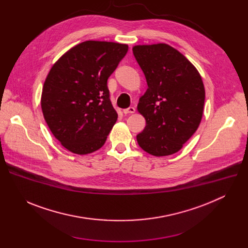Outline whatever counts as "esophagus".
Instances as JSON below:
<instances>
[{"mask_svg":"<svg viewBox=\"0 0 248 248\" xmlns=\"http://www.w3.org/2000/svg\"><path fill=\"white\" fill-rule=\"evenodd\" d=\"M123 112H124V115L133 114V113L135 112V108H134V107H129V108H127V109H124Z\"/></svg>","mask_w":248,"mask_h":248,"instance_id":"1","label":"esophagus"}]
</instances>
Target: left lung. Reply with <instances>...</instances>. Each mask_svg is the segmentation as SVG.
Wrapping results in <instances>:
<instances>
[{
    "label": "left lung",
    "mask_w": 248,
    "mask_h": 248,
    "mask_svg": "<svg viewBox=\"0 0 248 248\" xmlns=\"http://www.w3.org/2000/svg\"><path fill=\"white\" fill-rule=\"evenodd\" d=\"M132 51L148 85L137 105L146 121L136 136L138 145L156 157L174 154L200 124L205 101L202 78L196 67L168 44L137 45Z\"/></svg>",
    "instance_id": "obj_1"
}]
</instances>
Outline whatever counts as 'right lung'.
Segmentation results:
<instances>
[{
	"instance_id": "obj_1",
	"label": "right lung",
	"mask_w": 248,
	"mask_h": 248,
	"mask_svg": "<svg viewBox=\"0 0 248 248\" xmlns=\"http://www.w3.org/2000/svg\"><path fill=\"white\" fill-rule=\"evenodd\" d=\"M128 46L85 41L64 53L44 82L41 108L53 135L68 151L100 149L118 120L107 81Z\"/></svg>"
}]
</instances>
